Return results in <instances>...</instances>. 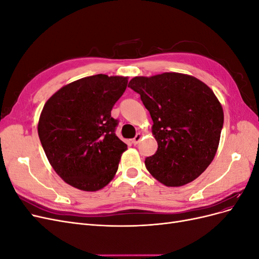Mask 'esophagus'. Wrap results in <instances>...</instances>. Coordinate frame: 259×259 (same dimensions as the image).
<instances>
[{"instance_id":"1","label":"esophagus","mask_w":259,"mask_h":259,"mask_svg":"<svg viewBox=\"0 0 259 259\" xmlns=\"http://www.w3.org/2000/svg\"><path fill=\"white\" fill-rule=\"evenodd\" d=\"M142 138H143V135L140 134V133H138V134H136V136L133 138V140H132L133 145H137L140 142V140H142Z\"/></svg>"}]
</instances>
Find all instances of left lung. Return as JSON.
<instances>
[{"label":"left lung","instance_id":"8db88e82","mask_svg":"<svg viewBox=\"0 0 259 259\" xmlns=\"http://www.w3.org/2000/svg\"><path fill=\"white\" fill-rule=\"evenodd\" d=\"M128 88L139 94L153 121L158 150L145 161L149 173L167 187L193 182L213 161L221 140L224 110L214 92L177 72L135 76Z\"/></svg>","mask_w":259,"mask_h":259}]
</instances>
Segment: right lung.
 I'll list each match as a JSON object with an SVG mask.
<instances>
[{"label": "right lung", "instance_id": "obj_1", "mask_svg": "<svg viewBox=\"0 0 259 259\" xmlns=\"http://www.w3.org/2000/svg\"><path fill=\"white\" fill-rule=\"evenodd\" d=\"M127 82V76H86L62 86L43 107L37 133L44 152L76 189H103L116 173L127 146L115 135L111 110Z\"/></svg>", "mask_w": 259, "mask_h": 259}]
</instances>
